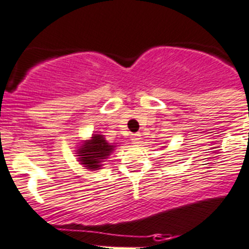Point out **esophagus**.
Wrapping results in <instances>:
<instances>
[{
	"label": "esophagus",
	"instance_id": "34e87169",
	"mask_svg": "<svg viewBox=\"0 0 249 249\" xmlns=\"http://www.w3.org/2000/svg\"><path fill=\"white\" fill-rule=\"evenodd\" d=\"M132 142L133 143H140V141H141V135H140V133H133L132 136Z\"/></svg>",
	"mask_w": 249,
	"mask_h": 249
}]
</instances>
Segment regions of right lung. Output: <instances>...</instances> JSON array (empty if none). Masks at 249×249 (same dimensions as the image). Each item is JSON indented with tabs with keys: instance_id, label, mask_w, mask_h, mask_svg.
<instances>
[{
	"instance_id": "1",
	"label": "right lung",
	"mask_w": 249,
	"mask_h": 249,
	"mask_svg": "<svg viewBox=\"0 0 249 249\" xmlns=\"http://www.w3.org/2000/svg\"><path fill=\"white\" fill-rule=\"evenodd\" d=\"M112 150H114V146L107 142L102 135H95L79 149L80 161L88 166V169L95 170L100 166L102 159H106L112 153Z\"/></svg>"
}]
</instances>
